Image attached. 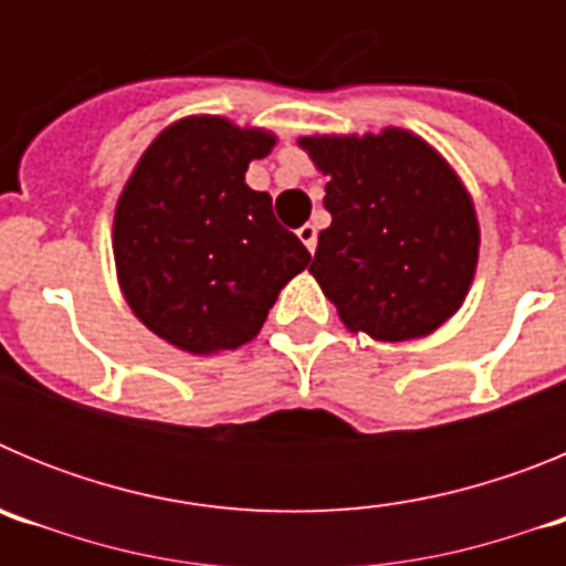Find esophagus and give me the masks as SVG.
<instances>
[{"instance_id": "1", "label": "esophagus", "mask_w": 566, "mask_h": 566, "mask_svg": "<svg viewBox=\"0 0 566 566\" xmlns=\"http://www.w3.org/2000/svg\"><path fill=\"white\" fill-rule=\"evenodd\" d=\"M297 238L303 240L308 252L314 254V249H317V227H314V223H303V227L297 229Z\"/></svg>"}]
</instances>
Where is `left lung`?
Listing matches in <instances>:
<instances>
[{
	"mask_svg": "<svg viewBox=\"0 0 566 566\" xmlns=\"http://www.w3.org/2000/svg\"><path fill=\"white\" fill-rule=\"evenodd\" d=\"M328 175L332 227L308 272L348 332L428 337L468 297L479 263L473 198L431 144L399 127L300 138Z\"/></svg>",
	"mask_w": 566,
	"mask_h": 566,
	"instance_id": "left-lung-1",
	"label": "left lung"
}]
</instances>
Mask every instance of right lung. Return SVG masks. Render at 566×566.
Instances as JSON below:
<instances>
[{
  "label": "right lung",
  "mask_w": 566,
  "mask_h": 566,
  "mask_svg": "<svg viewBox=\"0 0 566 566\" xmlns=\"http://www.w3.org/2000/svg\"><path fill=\"white\" fill-rule=\"evenodd\" d=\"M277 135L221 115L169 124L118 195V286L144 326L187 354H218L258 337L280 289L308 249L277 223L247 169Z\"/></svg>",
  "instance_id": "1"
}]
</instances>
